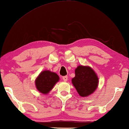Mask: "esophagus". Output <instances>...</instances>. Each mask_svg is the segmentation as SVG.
Listing matches in <instances>:
<instances>
[{"label":"esophagus","instance_id":"esophagus-1","mask_svg":"<svg viewBox=\"0 0 129 129\" xmlns=\"http://www.w3.org/2000/svg\"><path fill=\"white\" fill-rule=\"evenodd\" d=\"M62 80L64 81H67L68 80V76H63L62 77Z\"/></svg>","mask_w":129,"mask_h":129}]
</instances>
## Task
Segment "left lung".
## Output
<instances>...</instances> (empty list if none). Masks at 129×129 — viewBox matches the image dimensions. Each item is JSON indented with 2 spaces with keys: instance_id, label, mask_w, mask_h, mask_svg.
Returning a JSON list of instances; mask_svg holds the SVG:
<instances>
[{
  "instance_id": "8db88e82",
  "label": "left lung",
  "mask_w": 129,
  "mask_h": 129,
  "mask_svg": "<svg viewBox=\"0 0 129 129\" xmlns=\"http://www.w3.org/2000/svg\"><path fill=\"white\" fill-rule=\"evenodd\" d=\"M75 77L72 82L81 97L91 95L99 85V77L94 71L89 66L78 65L75 69Z\"/></svg>"
}]
</instances>
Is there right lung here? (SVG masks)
Returning a JSON list of instances; mask_svg holds the SVG:
<instances>
[{"label":"right lung","instance_id":"1","mask_svg":"<svg viewBox=\"0 0 129 129\" xmlns=\"http://www.w3.org/2000/svg\"><path fill=\"white\" fill-rule=\"evenodd\" d=\"M59 80V76L56 73L49 70H44L36 77L35 84L39 92L48 94Z\"/></svg>","mask_w":129,"mask_h":129}]
</instances>
